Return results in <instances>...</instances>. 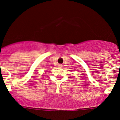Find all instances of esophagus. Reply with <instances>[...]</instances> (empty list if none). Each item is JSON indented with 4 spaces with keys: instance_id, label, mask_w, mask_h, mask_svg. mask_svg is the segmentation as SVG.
<instances>
[{
    "instance_id": "esophagus-1",
    "label": "esophagus",
    "mask_w": 120,
    "mask_h": 120,
    "mask_svg": "<svg viewBox=\"0 0 120 120\" xmlns=\"http://www.w3.org/2000/svg\"><path fill=\"white\" fill-rule=\"evenodd\" d=\"M59 67L61 68V67H62V66H61V65H59Z\"/></svg>"
}]
</instances>
